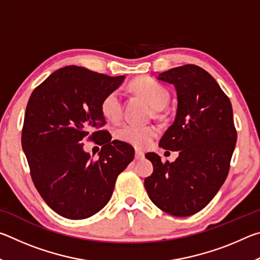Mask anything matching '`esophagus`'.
Here are the masks:
<instances>
[{
  "mask_svg": "<svg viewBox=\"0 0 260 260\" xmlns=\"http://www.w3.org/2000/svg\"><path fill=\"white\" fill-rule=\"evenodd\" d=\"M144 158V153L142 151H139V150H135V159H143Z\"/></svg>",
  "mask_w": 260,
  "mask_h": 260,
  "instance_id": "34e87169",
  "label": "esophagus"
}]
</instances>
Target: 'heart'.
I'll return each mask as SVG.
<instances>
[{"label": "heart", "instance_id": "heart-1", "mask_svg": "<svg viewBox=\"0 0 260 260\" xmlns=\"http://www.w3.org/2000/svg\"><path fill=\"white\" fill-rule=\"evenodd\" d=\"M131 88L158 110L165 108L170 101L169 90L159 82L149 77H140L135 79L131 82ZM101 111L110 121L120 120L122 116V102L119 91L112 90L108 95H105L101 103ZM156 133V128L153 126L128 124L119 127L114 135L118 141L131 144L135 148L144 149L150 146Z\"/></svg>", "mask_w": 260, "mask_h": 260}]
</instances>
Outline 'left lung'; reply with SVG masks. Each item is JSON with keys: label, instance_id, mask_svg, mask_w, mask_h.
I'll return each mask as SVG.
<instances>
[{"label": "left lung", "instance_id": "obj_1", "mask_svg": "<svg viewBox=\"0 0 260 260\" xmlns=\"http://www.w3.org/2000/svg\"><path fill=\"white\" fill-rule=\"evenodd\" d=\"M178 95L174 122L159 141L165 150L179 151L175 161L162 162L157 153L146 157L153 172L144 180L152 203L175 217L203 210L230 172L236 144L232 103L210 73L187 64L159 74Z\"/></svg>", "mask_w": 260, "mask_h": 260}]
</instances>
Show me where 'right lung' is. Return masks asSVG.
I'll use <instances>...</instances> for the list:
<instances>
[{
  "label": "right lung",
  "mask_w": 260,
  "mask_h": 260,
  "mask_svg": "<svg viewBox=\"0 0 260 260\" xmlns=\"http://www.w3.org/2000/svg\"><path fill=\"white\" fill-rule=\"evenodd\" d=\"M124 78L71 65L50 74L30 94L21 147L35 188L61 217L86 219L102 210L118 175L133 160L134 148L111 141L102 129L101 103ZM85 140L103 146L98 160L83 151Z\"/></svg>",
  "instance_id": "add662e5"
}]
</instances>
